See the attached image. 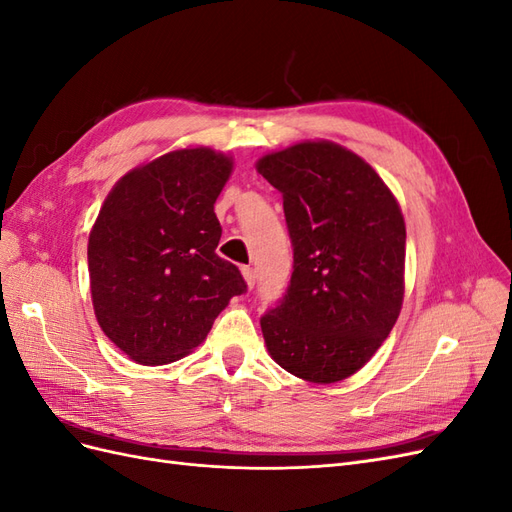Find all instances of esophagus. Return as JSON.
<instances>
[{
  "label": "esophagus",
  "instance_id": "34e87169",
  "mask_svg": "<svg viewBox=\"0 0 512 512\" xmlns=\"http://www.w3.org/2000/svg\"><path fill=\"white\" fill-rule=\"evenodd\" d=\"M241 273H243V280H245L247 288H254V284H256V271L252 267H243Z\"/></svg>",
  "mask_w": 512,
  "mask_h": 512
}]
</instances>
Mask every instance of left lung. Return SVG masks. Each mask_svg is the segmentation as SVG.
<instances>
[{"mask_svg":"<svg viewBox=\"0 0 512 512\" xmlns=\"http://www.w3.org/2000/svg\"><path fill=\"white\" fill-rule=\"evenodd\" d=\"M256 170L282 192L294 250L286 297L260 318L271 359L314 384L356 374L404 303L406 222L397 198L354 151L303 141Z\"/></svg>","mask_w":512,"mask_h":512,"instance_id":"obj_1","label":"left lung"}]
</instances>
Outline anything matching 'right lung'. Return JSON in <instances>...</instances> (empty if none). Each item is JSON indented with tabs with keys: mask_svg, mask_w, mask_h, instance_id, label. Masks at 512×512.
<instances>
[{
	"mask_svg": "<svg viewBox=\"0 0 512 512\" xmlns=\"http://www.w3.org/2000/svg\"><path fill=\"white\" fill-rule=\"evenodd\" d=\"M232 158L185 147L132 168L108 192L89 232L91 301L100 329L141 365H166L205 342L245 282L215 254L213 205Z\"/></svg>",
	"mask_w": 512,
	"mask_h": 512,
	"instance_id": "add662e5",
	"label": "right lung"
}]
</instances>
